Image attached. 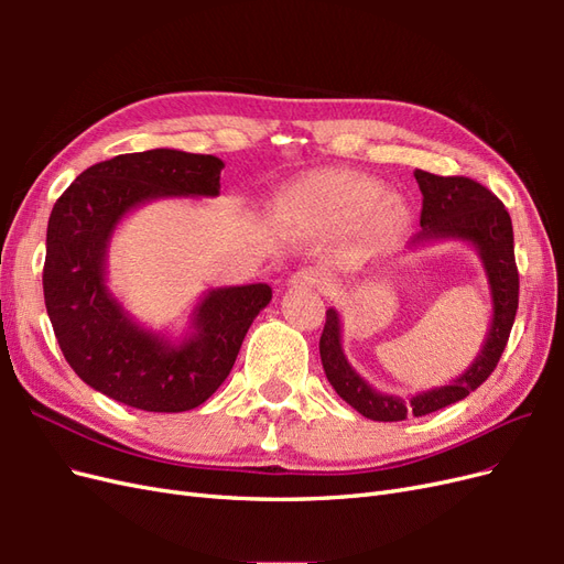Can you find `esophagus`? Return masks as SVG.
<instances>
[{"instance_id":"obj_1","label":"esophagus","mask_w":564,"mask_h":564,"mask_svg":"<svg viewBox=\"0 0 564 564\" xmlns=\"http://www.w3.org/2000/svg\"><path fill=\"white\" fill-rule=\"evenodd\" d=\"M289 282H292L294 286L319 289V286L327 284V278H324L317 268H301L299 272H294L292 280H289Z\"/></svg>"}]
</instances>
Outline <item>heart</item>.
Segmentation results:
<instances>
[{
    "instance_id": "obj_1",
    "label": "heart",
    "mask_w": 564,
    "mask_h": 564,
    "mask_svg": "<svg viewBox=\"0 0 564 564\" xmlns=\"http://www.w3.org/2000/svg\"><path fill=\"white\" fill-rule=\"evenodd\" d=\"M278 214L311 230L350 226L365 249L392 245L412 224V207L402 195L386 193L381 181L340 166L315 169L289 183L278 199Z\"/></svg>"
}]
</instances>
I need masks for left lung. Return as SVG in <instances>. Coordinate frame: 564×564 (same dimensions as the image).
Wrapping results in <instances>:
<instances>
[{
	"label": "left lung",
	"instance_id": "obj_1",
	"mask_svg": "<svg viewBox=\"0 0 564 564\" xmlns=\"http://www.w3.org/2000/svg\"><path fill=\"white\" fill-rule=\"evenodd\" d=\"M421 195V232L409 249H419L433 242H466L470 245L485 268V278L491 296V322L482 348L470 367L445 386L400 398L381 392L352 369L344 352L340 338V315L327 311V322L319 336L322 367L332 388L352 409L371 421H404L406 416H425L464 400L475 388H480L489 373L497 369L499 357L508 344L518 313V268L513 249V224L497 195L485 185L466 176H435L414 172Z\"/></svg>",
	"mask_w": 564,
	"mask_h": 564
}]
</instances>
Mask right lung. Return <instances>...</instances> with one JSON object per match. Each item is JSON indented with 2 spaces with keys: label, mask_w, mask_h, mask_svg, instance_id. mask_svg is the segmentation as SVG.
Listing matches in <instances>:
<instances>
[{
  "label": "right lung",
  "mask_w": 564,
  "mask_h": 564,
  "mask_svg": "<svg viewBox=\"0 0 564 564\" xmlns=\"http://www.w3.org/2000/svg\"><path fill=\"white\" fill-rule=\"evenodd\" d=\"M214 155L155 148L82 172L58 197L46 228L44 303L77 377L143 412L176 414L207 402L272 299L268 284L207 289L181 336L135 319L108 286V251L122 220L155 199L216 197Z\"/></svg>",
  "instance_id": "add662e5"
}]
</instances>
